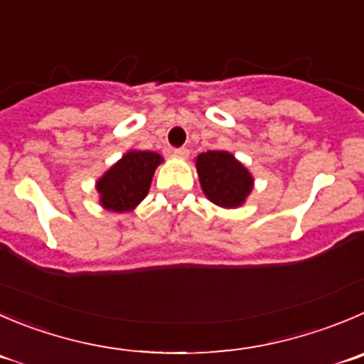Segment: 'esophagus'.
Wrapping results in <instances>:
<instances>
[{
	"label": "esophagus",
	"instance_id": "34e87169",
	"mask_svg": "<svg viewBox=\"0 0 364 364\" xmlns=\"http://www.w3.org/2000/svg\"><path fill=\"white\" fill-rule=\"evenodd\" d=\"M173 155H175V157H178V159H188L189 150H188V148H175V150H173Z\"/></svg>",
	"mask_w": 364,
	"mask_h": 364
}]
</instances>
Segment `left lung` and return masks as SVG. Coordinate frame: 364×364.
<instances>
[{"mask_svg":"<svg viewBox=\"0 0 364 364\" xmlns=\"http://www.w3.org/2000/svg\"><path fill=\"white\" fill-rule=\"evenodd\" d=\"M200 186L213 203L227 209L243 205L254 188L250 171L228 151L209 150L196 157Z\"/></svg>","mask_w":364,"mask_h":364,"instance_id":"obj_1","label":"left lung"}]
</instances>
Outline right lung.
<instances>
[{"label":"right lung","mask_w":364,"mask_h":364,"mask_svg":"<svg viewBox=\"0 0 364 364\" xmlns=\"http://www.w3.org/2000/svg\"><path fill=\"white\" fill-rule=\"evenodd\" d=\"M161 162L162 157L155 151L132 150L124 154L96 182L100 203L114 213L136 209L148 195L155 168Z\"/></svg>","instance_id":"1"}]
</instances>
